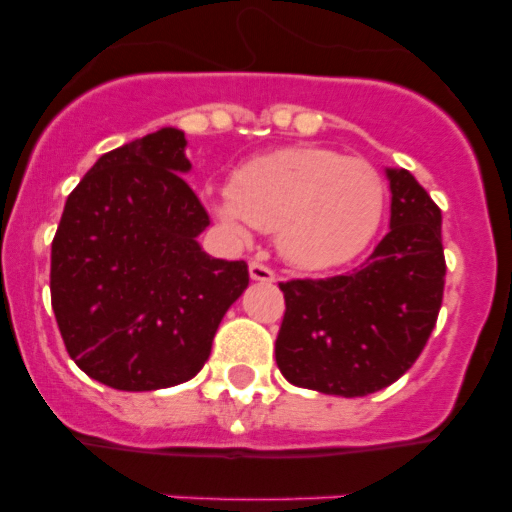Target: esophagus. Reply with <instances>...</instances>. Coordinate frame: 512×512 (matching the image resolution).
Listing matches in <instances>:
<instances>
[{
    "label": "esophagus",
    "instance_id": "obj_1",
    "mask_svg": "<svg viewBox=\"0 0 512 512\" xmlns=\"http://www.w3.org/2000/svg\"><path fill=\"white\" fill-rule=\"evenodd\" d=\"M248 274H251L253 282H274V279H277V274H274L266 264H259V261H251V264H248Z\"/></svg>",
    "mask_w": 512,
    "mask_h": 512
}]
</instances>
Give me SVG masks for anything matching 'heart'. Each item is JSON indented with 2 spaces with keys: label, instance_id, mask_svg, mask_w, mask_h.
Listing matches in <instances>:
<instances>
[{
  "label": "heart",
  "instance_id": "b5f03b06",
  "mask_svg": "<svg viewBox=\"0 0 512 512\" xmlns=\"http://www.w3.org/2000/svg\"><path fill=\"white\" fill-rule=\"evenodd\" d=\"M217 220L246 238L248 225L277 233L284 259L325 271L354 261L379 230L384 182L364 158L328 148H279L235 171L212 200Z\"/></svg>",
  "mask_w": 512,
  "mask_h": 512
}]
</instances>
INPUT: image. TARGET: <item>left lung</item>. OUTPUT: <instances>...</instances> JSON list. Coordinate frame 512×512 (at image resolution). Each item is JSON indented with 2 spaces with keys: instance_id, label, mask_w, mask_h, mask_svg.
Returning <instances> with one entry per match:
<instances>
[{
  "instance_id": "8db88e82",
  "label": "left lung",
  "mask_w": 512,
  "mask_h": 512,
  "mask_svg": "<svg viewBox=\"0 0 512 512\" xmlns=\"http://www.w3.org/2000/svg\"><path fill=\"white\" fill-rule=\"evenodd\" d=\"M390 233L354 274L282 282L277 366L323 395L364 397L390 387L425 348L443 300L441 210L415 176L387 169Z\"/></svg>"
}]
</instances>
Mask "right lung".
I'll return each mask as SVG.
<instances>
[{
	"instance_id": "1",
	"label": "right lung",
	"mask_w": 512,
	"mask_h": 512,
	"mask_svg": "<svg viewBox=\"0 0 512 512\" xmlns=\"http://www.w3.org/2000/svg\"><path fill=\"white\" fill-rule=\"evenodd\" d=\"M182 130L161 128L97 158L63 207L51 305L81 372L112 390L174 387L210 359L243 289L246 261L197 243L210 215L184 176Z\"/></svg>"
}]
</instances>
